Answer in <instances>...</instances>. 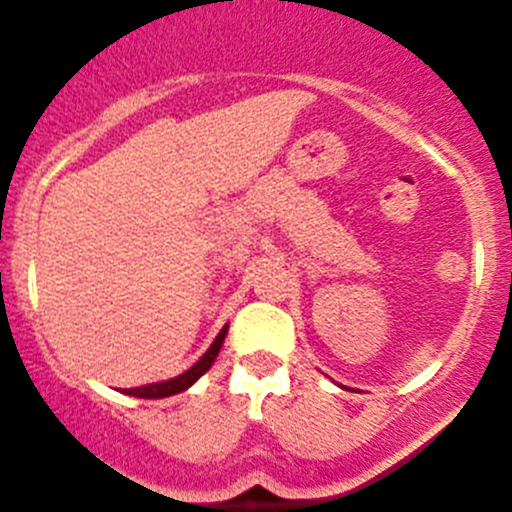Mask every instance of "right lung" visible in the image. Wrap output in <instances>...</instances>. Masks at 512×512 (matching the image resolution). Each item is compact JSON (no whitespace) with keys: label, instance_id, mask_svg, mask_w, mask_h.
I'll return each mask as SVG.
<instances>
[{"label":"right lung","instance_id":"obj_1","mask_svg":"<svg viewBox=\"0 0 512 512\" xmlns=\"http://www.w3.org/2000/svg\"><path fill=\"white\" fill-rule=\"evenodd\" d=\"M227 337V324L223 329H220V334L215 337V342L210 344V349L200 356L198 361H195L193 366H190L188 371H183V374L173 376V379H165V381H156V384H146V386H136V389H123V394L128 396H138V399H165V396H175L180 394V391L190 389V386L195 384V381L200 379V376L205 374V371L213 366V361L218 359L220 354V347H223Z\"/></svg>","mask_w":512,"mask_h":512}]
</instances>
